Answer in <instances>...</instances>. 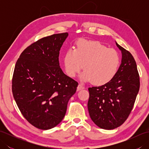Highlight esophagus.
Returning a JSON list of instances; mask_svg holds the SVG:
<instances>
[{"label":"esophagus","mask_w":149,"mask_h":149,"mask_svg":"<svg viewBox=\"0 0 149 149\" xmlns=\"http://www.w3.org/2000/svg\"><path fill=\"white\" fill-rule=\"evenodd\" d=\"M84 87L83 86V85L81 84H79L77 89V90H81L84 89Z\"/></svg>","instance_id":"1"}]
</instances>
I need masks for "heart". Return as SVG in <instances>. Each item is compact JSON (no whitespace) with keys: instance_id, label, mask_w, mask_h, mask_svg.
Instances as JSON below:
<instances>
[{"instance_id":"obj_1","label":"heart","mask_w":149,"mask_h":149,"mask_svg":"<svg viewBox=\"0 0 149 149\" xmlns=\"http://www.w3.org/2000/svg\"><path fill=\"white\" fill-rule=\"evenodd\" d=\"M65 70L69 77H74L83 68L84 81L102 85L111 81L118 70L120 57L116 50L98 42L80 40L75 49H68L64 56Z\"/></svg>"}]
</instances>
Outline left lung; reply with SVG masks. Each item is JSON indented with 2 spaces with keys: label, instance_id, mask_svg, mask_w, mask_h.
Segmentation results:
<instances>
[{
  "label": "left lung",
  "instance_id": "8db88e82",
  "mask_svg": "<svg viewBox=\"0 0 149 149\" xmlns=\"http://www.w3.org/2000/svg\"><path fill=\"white\" fill-rule=\"evenodd\" d=\"M122 52V60L115 76L100 86L88 88V109L98 127L111 130L127 118L140 89L136 63L131 54L116 42Z\"/></svg>",
  "mask_w": 149,
  "mask_h": 149
}]
</instances>
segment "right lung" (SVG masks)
<instances>
[{
    "instance_id": "add662e5",
    "label": "right lung",
    "mask_w": 149,
    "mask_h": 149,
    "mask_svg": "<svg viewBox=\"0 0 149 149\" xmlns=\"http://www.w3.org/2000/svg\"><path fill=\"white\" fill-rule=\"evenodd\" d=\"M68 33L47 36L25 49L16 63L12 91L22 114L43 130L58 125L78 83L60 68L59 50Z\"/></svg>"
}]
</instances>
